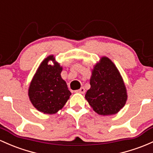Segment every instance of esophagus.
<instances>
[{"instance_id": "34e87169", "label": "esophagus", "mask_w": 153, "mask_h": 153, "mask_svg": "<svg viewBox=\"0 0 153 153\" xmlns=\"http://www.w3.org/2000/svg\"><path fill=\"white\" fill-rule=\"evenodd\" d=\"M85 91V88H83V87H81L80 89L75 91V92H76V93H80V94H84Z\"/></svg>"}]
</instances>
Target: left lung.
Listing matches in <instances>:
<instances>
[{"label": "left lung", "mask_w": 153, "mask_h": 153, "mask_svg": "<svg viewBox=\"0 0 153 153\" xmlns=\"http://www.w3.org/2000/svg\"><path fill=\"white\" fill-rule=\"evenodd\" d=\"M90 85L85 97L100 115H113L125 105L126 89L120 73L110 59L102 57L95 65Z\"/></svg>", "instance_id": "left-lung-1"}]
</instances>
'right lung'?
Here are the masks:
<instances>
[{
	"instance_id": "obj_1",
	"label": "right lung",
	"mask_w": 153,
	"mask_h": 153,
	"mask_svg": "<svg viewBox=\"0 0 153 153\" xmlns=\"http://www.w3.org/2000/svg\"><path fill=\"white\" fill-rule=\"evenodd\" d=\"M51 60L55 65L48 64ZM62 68L49 56L43 62L30 83L29 97L38 110L46 114H54L62 109L71 95L66 82L62 78Z\"/></svg>"
}]
</instances>
